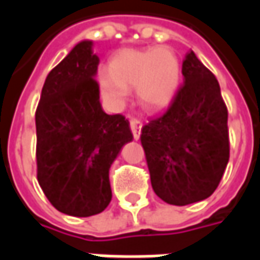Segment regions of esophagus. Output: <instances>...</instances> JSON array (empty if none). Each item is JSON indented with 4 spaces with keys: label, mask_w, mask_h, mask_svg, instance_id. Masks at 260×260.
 <instances>
[{
    "label": "esophagus",
    "mask_w": 260,
    "mask_h": 260,
    "mask_svg": "<svg viewBox=\"0 0 260 260\" xmlns=\"http://www.w3.org/2000/svg\"><path fill=\"white\" fill-rule=\"evenodd\" d=\"M142 121L138 118H132L129 121L131 131H132V135H134V139H139L141 138V131H142Z\"/></svg>",
    "instance_id": "1"
}]
</instances>
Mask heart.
Listing matches in <instances>:
<instances>
[{
    "label": "heart",
    "instance_id": "heart-1",
    "mask_svg": "<svg viewBox=\"0 0 260 260\" xmlns=\"http://www.w3.org/2000/svg\"><path fill=\"white\" fill-rule=\"evenodd\" d=\"M181 83L180 61L169 48L124 50L108 72L100 76L103 94L115 107H124L128 91L136 87L138 100L150 111L167 107Z\"/></svg>",
    "mask_w": 260,
    "mask_h": 260
}]
</instances>
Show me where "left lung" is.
Instances as JSON below:
<instances>
[{"mask_svg":"<svg viewBox=\"0 0 260 260\" xmlns=\"http://www.w3.org/2000/svg\"><path fill=\"white\" fill-rule=\"evenodd\" d=\"M182 75L167 111L141 134L153 191L175 206L212 195L230 158L229 113L216 76L193 51L186 54Z\"/></svg>","mask_w":260,"mask_h":260,"instance_id":"1","label":"left lung"}]
</instances>
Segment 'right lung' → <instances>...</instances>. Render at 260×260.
Here are the masks:
<instances>
[{
  "instance_id": "right-lung-1",
  "label": "right lung",
  "mask_w": 260,
  "mask_h": 260,
  "mask_svg": "<svg viewBox=\"0 0 260 260\" xmlns=\"http://www.w3.org/2000/svg\"><path fill=\"white\" fill-rule=\"evenodd\" d=\"M91 46L78 43L50 71L36 110L37 181L57 210L76 217L108 206L110 167L134 139L124 115L103 111Z\"/></svg>"
}]
</instances>
